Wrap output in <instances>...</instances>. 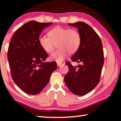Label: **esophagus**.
<instances>
[{
  "instance_id": "obj_1",
  "label": "esophagus",
  "mask_w": 121,
  "mask_h": 121,
  "mask_svg": "<svg viewBox=\"0 0 121 121\" xmlns=\"http://www.w3.org/2000/svg\"><path fill=\"white\" fill-rule=\"evenodd\" d=\"M62 65V63H57V66L58 67H60V66H61V65Z\"/></svg>"
}]
</instances>
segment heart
Returning a JSON list of instances; mask_svg holds the SVG:
<instances>
[{
    "instance_id": "1",
    "label": "heart",
    "mask_w": 121,
    "mask_h": 121,
    "mask_svg": "<svg viewBox=\"0 0 121 121\" xmlns=\"http://www.w3.org/2000/svg\"><path fill=\"white\" fill-rule=\"evenodd\" d=\"M48 37L40 36L38 42L46 53L54 51L56 45L59 48L50 56V59L61 62L67 57V53L73 54L78 50L81 42V35L76 29L56 26L48 32Z\"/></svg>"
}]
</instances>
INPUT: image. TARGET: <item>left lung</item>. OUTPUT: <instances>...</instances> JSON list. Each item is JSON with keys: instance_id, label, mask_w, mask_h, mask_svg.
<instances>
[{"instance_id": "obj_1", "label": "left lung", "mask_w": 121, "mask_h": 121, "mask_svg": "<svg viewBox=\"0 0 121 121\" xmlns=\"http://www.w3.org/2000/svg\"><path fill=\"white\" fill-rule=\"evenodd\" d=\"M68 24L77 27L81 35L80 46L71 58L73 62L80 64L74 67L69 62L66 63L69 69L65 82L73 93L83 95L91 91L99 82L104 63L102 42L93 29L85 22Z\"/></svg>"}]
</instances>
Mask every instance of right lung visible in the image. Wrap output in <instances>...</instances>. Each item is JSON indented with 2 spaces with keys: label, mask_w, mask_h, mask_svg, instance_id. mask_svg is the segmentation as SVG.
<instances>
[{
  "label": "right lung",
  "mask_w": 121,
  "mask_h": 121,
  "mask_svg": "<svg viewBox=\"0 0 121 121\" xmlns=\"http://www.w3.org/2000/svg\"><path fill=\"white\" fill-rule=\"evenodd\" d=\"M52 24L28 22L16 30L10 42L7 58L12 78L29 95L39 93L57 68L56 62H44L48 54L38 42L42 30Z\"/></svg>",
  "instance_id": "obj_1"
}]
</instances>
